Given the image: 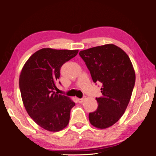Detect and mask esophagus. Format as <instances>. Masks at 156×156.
Here are the masks:
<instances>
[{
  "label": "esophagus",
  "mask_w": 156,
  "mask_h": 156,
  "mask_svg": "<svg viewBox=\"0 0 156 156\" xmlns=\"http://www.w3.org/2000/svg\"><path fill=\"white\" fill-rule=\"evenodd\" d=\"M84 99H85V97H82V98H81V99H78V101L79 103H82V102L84 101Z\"/></svg>",
  "instance_id": "obj_1"
}]
</instances>
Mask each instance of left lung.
<instances>
[{
  "label": "left lung",
  "instance_id": "left-lung-1",
  "mask_svg": "<svg viewBox=\"0 0 156 156\" xmlns=\"http://www.w3.org/2000/svg\"><path fill=\"white\" fill-rule=\"evenodd\" d=\"M94 83L102 84V96L96 97L98 107L89 113L90 124L106 129L120 120L130 101L135 84V73L125 52L112 44L81 51Z\"/></svg>",
  "mask_w": 156,
  "mask_h": 156
}]
</instances>
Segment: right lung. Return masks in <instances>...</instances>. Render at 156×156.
Returning <instances> with one entry per match:
<instances>
[{
    "mask_svg": "<svg viewBox=\"0 0 156 156\" xmlns=\"http://www.w3.org/2000/svg\"><path fill=\"white\" fill-rule=\"evenodd\" d=\"M78 53L42 48L29 58L21 70L19 86L23 105L33 120L45 130L57 132L69 123L75 103L55 90L62 66Z\"/></svg>",
    "mask_w": 156,
    "mask_h": 156,
    "instance_id": "right-lung-1",
    "label": "right lung"
}]
</instances>
